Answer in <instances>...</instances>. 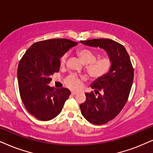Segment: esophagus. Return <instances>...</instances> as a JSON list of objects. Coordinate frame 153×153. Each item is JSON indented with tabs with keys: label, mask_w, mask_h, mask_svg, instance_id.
I'll list each match as a JSON object with an SVG mask.
<instances>
[{
	"label": "esophagus",
	"mask_w": 153,
	"mask_h": 153,
	"mask_svg": "<svg viewBox=\"0 0 153 153\" xmlns=\"http://www.w3.org/2000/svg\"><path fill=\"white\" fill-rule=\"evenodd\" d=\"M78 94V92H75V91H71V94L72 95H75V94Z\"/></svg>",
	"instance_id": "1"
}]
</instances>
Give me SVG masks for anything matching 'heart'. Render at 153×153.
I'll use <instances>...</instances> for the list:
<instances>
[{
  "label": "heart",
  "mask_w": 153,
  "mask_h": 153,
  "mask_svg": "<svg viewBox=\"0 0 153 153\" xmlns=\"http://www.w3.org/2000/svg\"><path fill=\"white\" fill-rule=\"evenodd\" d=\"M78 56L84 64L86 65V70L92 78L99 79L108 74L112 66V61L108 56H104L97 59L95 53L88 49H80L77 51ZM67 55L65 54L61 59V65L65 64ZM82 77L76 74H71L65 80V83L71 89H78L82 84Z\"/></svg>",
  "instance_id": "heart-1"
}]
</instances>
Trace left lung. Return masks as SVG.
Wrapping results in <instances>:
<instances>
[{
	"label": "left lung",
	"mask_w": 153,
	"mask_h": 153,
	"mask_svg": "<svg viewBox=\"0 0 153 153\" xmlns=\"http://www.w3.org/2000/svg\"><path fill=\"white\" fill-rule=\"evenodd\" d=\"M80 42L105 50L112 61L109 73L91 85L98 96L87 92L85 102L80 105L81 114L89 122L104 124L119 114L128 100L134 76L132 63L124 46L114 40L93 39Z\"/></svg>",
	"instance_id": "1"
}]
</instances>
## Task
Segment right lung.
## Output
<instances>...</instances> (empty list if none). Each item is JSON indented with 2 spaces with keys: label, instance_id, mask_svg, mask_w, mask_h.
<instances>
[{
  "label": "right lung",
  "instance_id": "obj_1",
  "mask_svg": "<svg viewBox=\"0 0 153 153\" xmlns=\"http://www.w3.org/2000/svg\"><path fill=\"white\" fill-rule=\"evenodd\" d=\"M78 43L66 39L36 42L27 50L17 68L21 99L28 112L40 121H49L61 113L71 94L68 89L48 85L59 71L60 59Z\"/></svg>",
  "mask_w": 153,
  "mask_h": 153
}]
</instances>
